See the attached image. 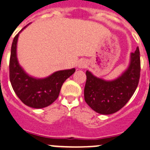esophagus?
Instances as JSON below:
<instances>
[{"instance_id":"34e87169","label":"esophagus","mask_w":150,"mask_h":150,"mask_svg":"<svg viewBox=\"0 0 150 150\" xmlns=\"http://www.w3.org/2000/svg\"><path fill=\"white\" fill-rule=\"evenodd\" d=\"M87 64H88V63H87L86 61L84 60V59H81L78 62V67L79 68H85V67H86Z\"/></svg>"}]
</instances>
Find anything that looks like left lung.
<instances>
[{"label": "left lung", "mask_w": 150, "mask_h": 150, "mask_svg": "<svg viewBox=\"0 0 150 150\" xmlns=\"http://www.w3.org/2000/svg\"><path fill=\"white\" fill-rule=\"evenodd\" d=\"M140 73L138 47L130 55L128 68L116 79L105 80L87 71L85 100L91 109L100 114L109 115L117 112L127 104L134 93L139 83Z\"/></svg>", "instance_id": "obj_1"}]
</instances>
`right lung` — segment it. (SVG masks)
<instances>
[{
    "mask_svg": "<svg viewBox=\"0 0 150 150\" xmlns=\"http://www.w3.org/2000/svg\"><path fill=\"white\" fill-rule=\"evenodd\" d=\"M27 26L19 31L12 43L10 80L15 93L24 104L30 107L40 109L48 107L58 98L64 82L76 70L72 68L59 71L47 77L40 79L28 75L18 63L16 52L18 36Z\"/></svg>",
    "mask_w": 150,
    "mask_h": 150,
    "instance_id": "1",
    "label": "right lung"
}]
</instances>
